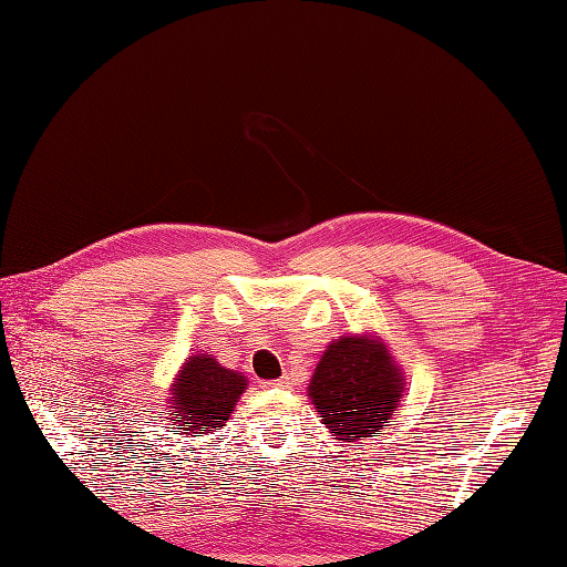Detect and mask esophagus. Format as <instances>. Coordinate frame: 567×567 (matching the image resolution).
Masks as SVG:
<instances>
[{
	"label": "esophagus",
	"mask_w": 567,
	"mask_h": 567,
	"mask_svg": "<svg viewBox=\"0 0 567 567\" xmlns=\"http://www.w3.org/2000/svg\"><path fill=\"white\" fill-rule=\"evenodd\" d=\"M262 388L275 390V388H287V380H270V382H262Z\"/></svg>",
	"instance_id": "1"
}]
</instances>
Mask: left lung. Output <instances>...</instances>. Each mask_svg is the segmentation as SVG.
Here are the masks:
<instances>
[{"instance_id":"obj_1","label":"left lung","mask_w":567,"mask_h":567,"mask_svg":"<svg viewBox=\"0 0 567 567\" xmlns=\"http://www.w3.org/2000/svg\"><path fill=\"white\" fill-rule=\"evenodd\" d=\"M404 392V372L375 331L333 339L307 388L321 424L339 443L365 441L390 426Z\"/></svg>"}]
</instances>
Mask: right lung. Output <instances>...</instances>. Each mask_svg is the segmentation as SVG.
Listing matches in <instances>:
<instances>
[{"mask_svg":"<svg viewBox=\"0 0 567 567\" xmlns=\"http://www.w3.org/2000/svg\"><path fill=\"white\" fill-rule=\"evenodd\" d=\"M248 390V378L238 370L224 368L207 351L189 355L179 365L167 390L165 421L171 429H179L183 436L212 433L221 429L236 412V402Z\"/></svg>","mask_w":567,"mask_h":567,"instance_id":"add662e5","label":"right lung"}]
</instances>
